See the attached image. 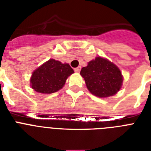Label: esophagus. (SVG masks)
I'll return each mask as SVG.
<instances>
[{
	"label": "esophagus",
	"instance_id": "1",
	"mask_svg": "<svg viewBox=\"0 0 151 151\" xmlns=\"http://www.w3.org/2000/svg\"><path fill=\"white\" fill-rule=\"evenodd\" d=\"M81 66H78V67H77V68L74 69V71H75V72H77V73H78V72H80L81 71Z\"/></svg>",
	"mask_w": 151,
	"mask_h": 151
}]
</instances>
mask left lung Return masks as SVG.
Segmentation results:
<instances>
[{"instance_id":"1","label":"left lung","mask_w":151,"mask_h":151,"mask_svg":"<svg viewBox=\"0 0 151 151\" xmlns=\"http://www.w3.org/2000/svg\"><path fill=\"white\" fill-rule=\"evenodd\" d=\"M80 73L89 92L101 98L114 96L122 87L121 70L111 62L101 57L90 61Z\"/></svg>"}]
</instances>
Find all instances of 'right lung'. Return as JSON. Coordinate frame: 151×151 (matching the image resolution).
Instances as JSON below:
<instances>
[{
  "instance_id": "add662e5",
  "label": "right lung",
  "mask_w": 151,
  "mask_h": 151,
  "mask_svg": "<svg viewBox=\"0 0 151 151\" xmlns=\"http://www.w3.org/2000/svg\"><path fill=\"white\" fill-rule=\"evenodd\" d=\"M73 73V70L69 64L49 59L33 73L31 87L40 93H53L63 87L66 78Z\"/></svg>"
}]
</instances>
